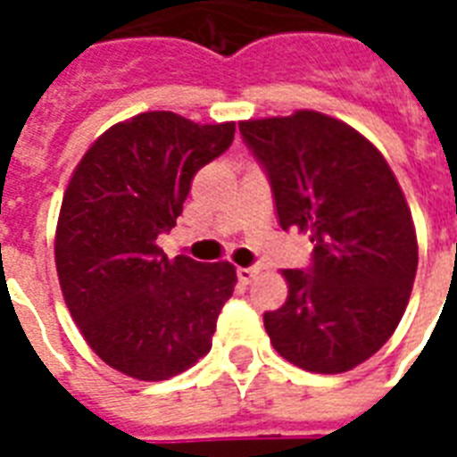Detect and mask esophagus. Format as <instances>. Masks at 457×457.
<instances>
[{
  "label": "esophagus",
  "mask_w": 457,
  "mask_h": 457,
  "mask_svg": "<svg viewBox=\"0 0 457 457\" xmlns=\"http://www.w3.org/2000/svg\"><path fill=\"white\" fill-rule=\"evenodd\" d=\"M258 275V268H237V278H239V282H244V285H251V279L256 278Z\"/></svg>",
  "instance_id": "34e87169"
}]
</instances>
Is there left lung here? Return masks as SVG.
Wrapping results in <instances>:
<instances>
[{"label":"left lung","instance_id":"1","mask_svg":"<svg viewBox=\"0 0 457 457\" xmlns=\"http://www.w3.org/2000/svg\"><path fill=\"white\" fill-rule=\"evenodd\" d=\"M270 179L282 229L308 232L312 263L285 270L289 296L263 315L285 361L318 375L375 355L403 318L418 272L411 208L389 163L318 111L239 123Z\"/></svg>","mask_w":457,"mask_h":457}]
</instances>
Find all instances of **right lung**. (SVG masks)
I'll return each instance as SVG.
<instances>
[{
  "label": "right lung",
  "mask_w": 457,
  "mask_h": 457,
  "mask_svg": "<svg viewBox=\"0 0 457 457\" xmlns=\"http://www.w3.org/2000/svg\"><path fill=\"white\" fill-rule=\"evenodd\" d=\"M232 139L235 123L149 111L104 132L68 182L54 244L61 292L89 348L123 375L170 379L211 351L235 265L170 261L156 239Z\"/></svg>",
  "instance_id": "add662e5"
}]
</instances>
